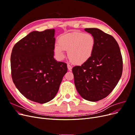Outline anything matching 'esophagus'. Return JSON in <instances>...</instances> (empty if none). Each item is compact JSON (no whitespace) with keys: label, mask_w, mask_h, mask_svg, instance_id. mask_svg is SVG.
Returning <instances> with one entry per match:
<instances>
[{"label":"esophagus","mask_w":135,"mask_h":135,"mask_svg":"<svg viewBox=\"0 0 135 135\" xmlns=\"http://www.w3.org/2000/svg\"><path fill=\"white\" fill-rule=\"evenodd\" d=\"M67 66H68V70H71V69H72V66H71V65H70L69 64H68V65H67Z\"/></svg>","instance_id":"1"}]
</instances>
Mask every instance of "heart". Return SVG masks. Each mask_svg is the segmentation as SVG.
Listing matches in <instances>:
<instances>
[{
	"label": "heart",
	"mask_w": 135,
	"mask_h": 135,
	"mask_svg": "<svg viewBox=\"0 0 135 135\" xmlns=\"http://www.w3.org/2000/svg\"><path fill=\"white\" fill-rule=\"evenodd\" d=\"M96 40L88 33L71 32L61 35L59 44L55 46V52L60 59L65 57V51H69V58L74 64H83L91 59L95 50Z\"/></svg>",
	"instance_id": "obj_1"
}]
</instances>
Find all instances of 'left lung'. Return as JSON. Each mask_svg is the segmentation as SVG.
Segmentation results:
<instances>
[{"instance_id":"1","label":"left lung","mask_w":135,"mask_h":135,"mask_svg":"<svg viewBox=\"0 0 135 135\" xmlns=\"http://www.w3.org/2000/svg\"><path fill=\"white\" fill-rule=\"evenodd\" d=\"M85 31L95 39L93 54L81 66L72 71L78 92L84 99L95 102L107 97L120 79L123 60L120 48L113 36L97 28Z\"/></svg>"}]
</instances>
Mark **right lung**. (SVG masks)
<instances>
[{"mask_svg":"<svg viewBox=\"0 0 135 135\" xmlns=\"http://www.w3.org/2000/svg\"><path fill=\"white\" fill-rule=\"evenodd\" d=\"M55 29L34 31L16 43L11 56V75L26 99L46 103L56 95L68 71L67 65L54 57Z\"/></svg>","mask_w":135,"mask_h":135,"instance_id":"add662e5","label":"right lung"}]
</instances>
